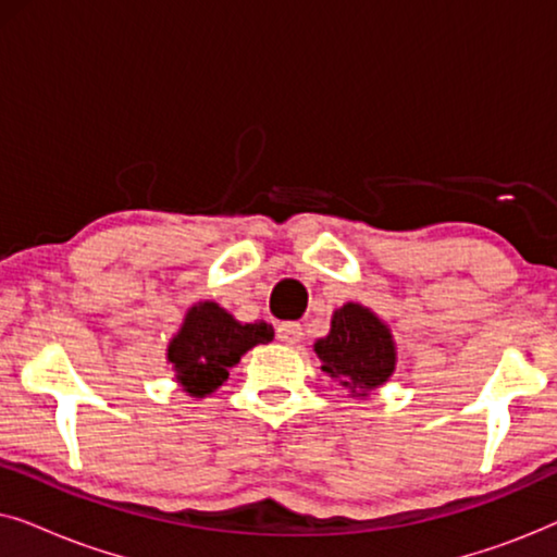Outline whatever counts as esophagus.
<instances>
[{
    "label": "esophagus",
    "instance_id": "obj_1",
    "mask_svg": "<svg viewBox=\"0 0 557 557\" xmlns=\"http://www.w3.org/2000/svg\"><path fill=\"white\" fill-rule=\"evenodd\" d=\"M301 334H304L301 324H296V322H284V324H278V330H276L278 342H284V345H288V347L299 345Z\"/></svg>",
    "mask_w": 557,
    "mask_h": 557
}]
</instances>
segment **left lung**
Returning a JSON list of instances; mask_svg holds the SVG:
<instances>
[{
  "label": "left lung",
  "mask_w": 557,
  "mask_h": 557,
  "mask_svg": "<svg viewBox=\"0 0 557 557\" xmlns=\"http://www.w3.org/2000/svg\"><path fill=\"white\" fill-rule=\"evenodd\" d=\"M326 375L347 387L349 398L364 400L393 377L398 347L393 332L375 311L357 301L334 309L330 334L314 342Z\"/></svg>",
  "instance_id": "obj_1"
}]
</instances>
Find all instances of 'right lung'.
Instances as JSON below:
<instances>
[{
	"mask_svg": "<svg viewBox=\"0 0 557 557\" xmlns=\"http://www.w3.org/2000/svg\"><path fill=\"white\" fill-rule=\"evenodd\" d=\"M271 339V324H243L220 304L197 301L166 345V362L182 391L205 398L225 383L227 370L238 364L248 349Z\"/></svg>",
	"mask_w": 557,
	"mask_h": 557,
	"instance_id": "obj_1",
	"label": "right lung"
}]
</instances>
